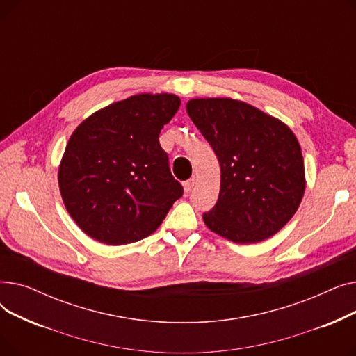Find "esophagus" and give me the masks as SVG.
Instances as JSON below:
<instances>
[{"label":"esophagus","mask_w":356,"mask_h":356,"mask_svg":"<svg viewBox=\"0 0 356 356\" xmlns=\"http://www.w3.org/2000/svg\"><path fill=\"white\" fill-rule=\"evenodd\" d=\"M193 186H195V179H189V180L183 181V189H184L186 193L191 192L193 189Z\"/></svg>","instance_id":"34e87169"}]
</instances>
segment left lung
I'll list each match as a JSON object with an SVG mask.
<instances>
[{
  "mask_svg": "<svg viewBox=\"0 0 356 356\" xmlns=\"http://www.w3.org/2000/svg\"><path fill=\"white\" fill-rule=\"evenodd\" d=\"M186 109L220 165L219 197L203 213L204 225L238 244L277 234L306 191L302 148L290 127L232 98H193Z\"/></svg>",
  "mask_w": 356,
  "mask_h": 356,
  "instance_id": "1",
  "label": "left lung"
}]
</instances>
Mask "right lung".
Instances as JSON below:
<instances>
[{
    "label": "right lung",
    "mask_w": 356,
    "mask_h": 356,
    "mask_svg": "<svg viewBox=\"0 0 356 356\" xmlns=\"http://www.w3.org/2000/svg\"><path fill=\"white\" fill-rule=\"evenodd\" d=\"M180 106L175 93H138L98 109L73 131L58 180L74 223L105 245L152 235L183 195L159 143Z\"/></svg>",
    "instance_id": "obj_1"
}]
</instances>
